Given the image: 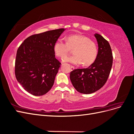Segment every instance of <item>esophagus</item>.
<instances>
[{"label":"esophagus","mask_w":134,"mask_h":134,"mask_svg":"<svg viewBox=\"0 0 134 134\" xmlns=\"http://www.w3.org/2000/svg\"><path fill=\"white\" fill-rule=\"evenodd\" d=\"M71 70H74L75 69V67L74 66L71 65Z\"/></svg>","instance_id":"34e87169"}]
</instances>
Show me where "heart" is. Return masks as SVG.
I'll use <instances>...</instances> for the list:
<instances>
[{"label": "heart", "instance_id": "b5f03b06", "mask_svg": "<svg viewBox=\"0 0 134 134\" xmlns=\"http://www.w3.org/2000/svg\"><path fill=\"white\" fill-rule=\"evenodd\" d=\"M71 50H73L74 55L65 58L64 61L76 65L83 63L84 66L91 65L98 55L96 43L84 35H71L67 37L66 42L59 38L54 43L55 54L61 58H65Z\"/></svg>", "mask_w": 134, "mask_h": 134}]
</instances>
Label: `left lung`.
Masks as SVG:
<instances>
[{"label":"left lung","mask_w":134,"mask_h":134,"mask_svg":"<svg viewBox=\"0 0 134 134\" xmlns=\"http://www.w3.org/2000/svg\"><path fill=\"white\" fill-rule=\"evenodd\" d=\"M98 42V55L87 68L76 69L70 73V79L75 90L83 94H91L99 90L106 83L113 63L112 50L109 42L96 34Z\"/></svg>","instance_id":"8db88e82"}]
</instances>
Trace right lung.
Returning a JSON list of instances; mask_svg holds the SVG:
<instances>
[{
  "mask_svg": "<svg viewBox=\"0 0 134 134\" xmlns=\"http://www.w3.org/2000/svg\"><path fill=\"white\" fill-rule=\"evenodd\" d=\"M64 28L30 36L18 47L15 75L22 87L35 96L45 94L53 86L61 63L55 58L54 43Z\"/></svg>",
  "mask_w": 134,
  "mask_h": 134,
  "instance_id": "right-lung-1",
  "label": "right lung"
}]
</instances>
